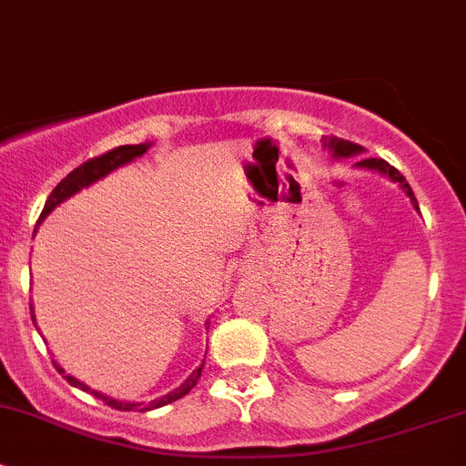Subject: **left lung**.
Listing matches in <instances>:
<instances>
[{
    "label": "left lung",
    "mask_w": 466,
    "mask_h": 466,
    "mask_svg": "<svg viewBox=\"0 0 466 466\" xmlns=\"http://www.w3.org/2000/svg\"><path fill=\"white\" fill-rule=\"evenodd\" d=\"M324 146H327V148L331 150L333 157H354V155L363 153V146H359V144H354V142H347V139H338V137L324 139ZM356 167L370 168V171H379V173H383V176H388L392 182H399V185H401V189L406 191L408 198H410L412 207H415V209H420L415 194H412V189H410V185H408V182H406V177H403L401 173L397 171V168L390 167V164L385 162V159L365 157V159H360V162H356Z\"/></svg>",
    "instance_id": "left-lung-1"
}]
</instances>
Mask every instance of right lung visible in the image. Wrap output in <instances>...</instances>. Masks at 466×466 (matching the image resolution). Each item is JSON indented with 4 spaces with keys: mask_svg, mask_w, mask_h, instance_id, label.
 <instances>
[{
    "mask_svg": "<svg viewBox=\"0 0 466 466\" xmlns=\"http://www.w3.org/2000/svg\"><path fill=\"white\" fill-rule=\"evenodd\" d=\"M148 146L150 144L119 146V148H112V150H107V153H103L101 157H92V159H87L86 164H81V167H78V168H74V171L69 173V176L65 177V180H60L58 187H56V189L49 194V198H46V203H45V209H42V214H40V220L46 218V214H51V211H54L56 207L63 203V200L72 198V196L76 194V191L86 189V187L92 185V182L101 180V177H106L107 173H112V171H115V168L124 167V164L133 162L135 157L144 155L146 150H148ZM31 318H33V322H35V313H33V307H31ZM35 327H37V324H35ZM54 365H56V368H58V372L63 374L65 379H67L69 385H74V388L86 390V392L94 394V397L101 399V401H106L107 406L115 408V410H153V408H162V406H167V403H173V401H177V399L185 397V394H189V390L194 388L196 383H198L200 372H203V365L205 363L200 365L198 370H194V374H191V377L187 379L185 383L180 385V388H176V390H173V392L164 394V397L153 399V401H148V403H146V406H144V403H133V401H116V399L107 397V394H103V392H96V390L87 388V385L81 383V380H78V379H74V377H69V374H65V370L60 368L58 363H54Z\"/></svg>",
    "mask_w": 466,
    "mask_h": 466,
    "instance_id": "obj_1",
    "label": "right lung"
}]
</instances>
